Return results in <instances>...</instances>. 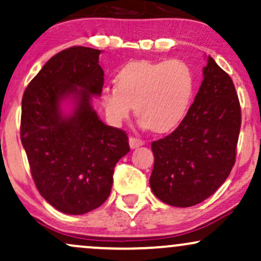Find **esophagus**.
Wrapping results in <instances>:
<instances>
[{"label": "esophagus", "instance_id": "obj_1", "mask_svg": "<svg viewBox=\"0 0 261 261\" xmlns=\"http://www.w3.org/2000/svg\"><path fill=\"white\" fill-rule=\"evenodd\" d=\"M128 145H130L131 148H137L143 145V141L137 139V137H130V139H128Z\"/></svg>", "mask_w": 261, "mask_h": 261}]
</instances>
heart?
Masks as SVG:
<instances>
[{
	"mask_svg": "<svg viewBox=\"0 0 261 261\" xmlns=\"http://www.w3.org/2000/svg\"><path fill=\"white\" fill-rule=\"evenodd\" d=\"M195 91V74L182 60L133 62L101 88L100 101L110 122L120 124L135 113L145 127L167 133L187 115Z\"/></svg>",
	"mask_w": 261,
	"mask_h": 261,
	"instance_id": "heart-1",
	"label": "heart"
}]
</instances>
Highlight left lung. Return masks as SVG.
Here are the masks:
<instances>
[{"label": "left lung", "instance_id": "left-lung-1", "mask_svg": "<svg viewBox=\"0 0 261 261\" xmlns=\"http://www.w3.org/2000/svg\"><path fill=\"white\" fill-rule=\"evenodd\" d=\"M203 81L179 126L153 141L149 185L161 201L189 207L211 196L232 170L241 106L230 77L208 56Z\"/></svg>", "mask_w": 261, "mask_h": 261}]
</instances>
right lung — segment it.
<instances>
[{
  "mask_svg": "<svg viewBox=\"0 0 261 261\" xmlns=\"http://www.w3.org/2000/svg\"><path fill=\"white\" fill-rule=\"evenodd\" d=\"M100 53L85 46L62 50L22 98L20 140L32 176L41 196L67 215L103 205L114 167L130 151L125 131L104 124L92 107L104 85Z\"/></svg>",
  "mask_w": 261,
  "mask_h": 261,
  "instance_id": "right-lung-1",
  "label": "right lung"
}]
</instances>
